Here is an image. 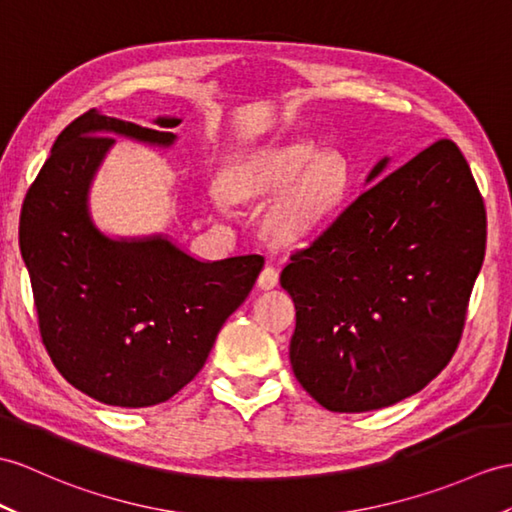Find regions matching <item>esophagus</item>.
Wrapping results in <instances>:
<instances>
[{
    "mask_svg": "<svg viewBox=\"0 0 512 512\" xmlns=\"http://www.w3.org/2000/svg\"><path fill=\"white\" fill-rule=\"evenodd\" d=\"M278 280H280V271H278L276 267L267 265L263 271H260L258 286H260V289H263V291H269V289H273V286H278Z\"/></svg>",
    "mask_w": 512,
    "mask_h": 512,
    "instance_id": "1",
    "label": "esophagus"
}]
</instances>
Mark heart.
Masks as SVG:
<instances>
[{
    "label": "heart",
    "instance_id": "b5f03b06",
    "mask_svg": "<svg viewBox=\"0 0 512 512\" xmlns=\"http://www.w3.org/2000/svg\"><path fill=\"white\" fill-rule=\"evenodd\" d=\"M356 180L352 162L339 149L310 141L258 145L232 156L219 173V191L230 202H260L273 192L267 226L282 241H299L319 230Z\"/></svg>",
    "mask_w": 512,
    "mask_h": 512
}]
</instances>
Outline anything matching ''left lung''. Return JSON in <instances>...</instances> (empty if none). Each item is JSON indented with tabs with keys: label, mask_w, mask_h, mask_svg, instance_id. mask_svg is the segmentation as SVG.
<instances>
[{
	"label": "left lung",
	"mask_w": 512,
	"mask_h": 512,
	"mask_svg": "<svg viewBox=\"0 0 512 512\" xmlns=\"http://www.w3.org/2000/svg\"><path fill=\"white\" fill-rule=\"evenodd\" d=\"M389 162L280 276L295 302L293 373L332 413L397 404L439 376L484 260V202L456 143L386 174Z\"/></svg>",
	"instance_id": "1"
}]
</instances>
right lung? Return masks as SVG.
I'll use <instances>...</instances> for the list:
<instances>
[{
  "mask_svg": "<svg viewBox=\"0 0 512 512\" xmlns=\"http://www.w3.org/2000/svg\"><path fill=\"white\" fill-rule=\"evenodd\" d=\"M180 121L84 112L23 199L19 247L43 343L69 384L108 406H154L189 384L265 265L256 254L208 263L162 234L112 239L93 223L89 191L112 134L171 147Z\"/></svg>",
  "mask_w": 512,
  "mask_h": 512,
  "instance_id": "right-lung-1",
  "label": "right lung"
}]
</instances>
